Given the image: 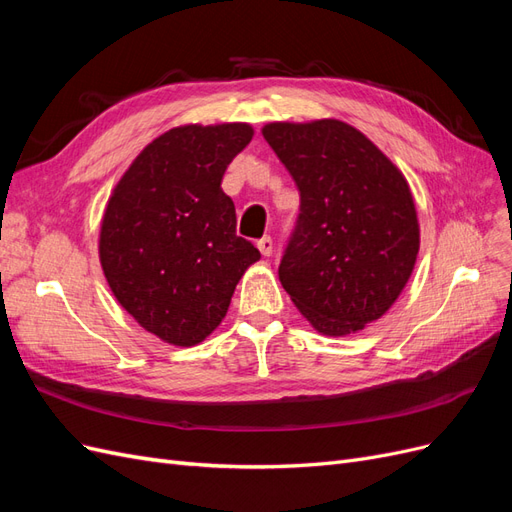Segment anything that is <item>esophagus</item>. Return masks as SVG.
I'll return each instance as SVG.
<instances>
[{
	"mask_svg": "<svg viewBox=\"0 0 512 512\" xmlns=\"http://www.w3.org/2000/svg\"><path fill=\"white\" fill-rule=\"evenodd\" d=\"M258 250L262 256H271L273 254V239L269 235H265L262 239H258Z\"/></svg>",
	"mask_w": 512,
	"mask_h": 512,
	"instance_id": "obj_1",
	"label": "esophagus"
}]
</instances>
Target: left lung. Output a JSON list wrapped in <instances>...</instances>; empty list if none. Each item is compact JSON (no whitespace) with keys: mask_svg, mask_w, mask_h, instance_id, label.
Returning a JSON list of instances; mask_svg holds the SVG:
<instances>
[{"mask_svg":"<svg viewBox=\"0 0 512 512\" xmlns=\"http://www.w3.org/2000/svg\"><path fill=\"white\" fill-rule=\"evenodd\" d=\"M262 136L299 188L280 282L322 335L378 320L408 284L418 220L408 181L365 134L337 119L269 123Z\"/></svg>","mask_w":512,"mask_h":512,"instance_id":"obj_1","label":"left lung"}]
</instances>
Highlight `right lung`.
I'll return each mask as SVG.
<instances>
[{
    "mask_svg": "<svg viewBox=\"0 0 512 512\" xmlns=\"http://www.w3.org/2000/svg\"><path fill=\"white\" fill-rule=\"evenodd\" d=\"M252 136L247 123L168 130L138 153L108 198L100 228L106 282L166 344L203 342L260 258L237 237L235 203L220 188Z\"/></svg>",
    "mask_w": 512,
    "mask_h": 512,
    "instance_id": "right-lung-1",
    "label": "right lung"
}]
</instances>
